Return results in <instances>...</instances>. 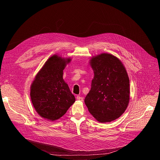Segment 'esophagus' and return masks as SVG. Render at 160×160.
<instances>
[{
	"instance_id": "esophagus-1",
	"label": "esophagus",
	"mask_w": 160,
	"mask_h": 160,
	"mask_svg": "<svg viewBox=\"0 0 160 160\" xmlns=\"http://www.w3.org/2000/svg\"><path fill=\"white\" fill-rule=\"evenodd\" d=\"M77 99L78 101H83V98L82 97H80V96H77Z\"/></svg>"
}]
</instances>
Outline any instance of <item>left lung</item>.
<instances>
[{"mask_svg": "<svg viewBox=\"0 0 160 160\" xmlns=\"http://www.w3.org/2000/svg\"><path fill=\"white\" fill-rule=\"evenodd\" d=\"M90 64L94 77L85 98L90 112L98 122H110L126 110L130 99V82L122 62L112 54L92 58Z\"/></svg>", "mask_w": 160, "mask_h": 160, "instance_id": "1", "label": "left lung"}]
</instances>
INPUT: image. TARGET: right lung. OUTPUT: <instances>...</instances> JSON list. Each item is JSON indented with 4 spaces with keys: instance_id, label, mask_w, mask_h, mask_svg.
I'll return each mask as SVG.
<instances>
[{
    "instance_id": "right-lung-1",
    "label": "right lung",
    "mask_w": 160,
    "mask_h": 160,
    "mask_svg": "<svg viewBox=\"0 0 160 160\" xmlns=\"http://www.w3.org/2000/svg\"><path fill=\"white\" fill-rule=\"evenodd\" d=\"M70 58L57 55L49 58L36 75L30 90L32 104L38 115L54 121L66 112L75 98L62 78L63 70Z\"/></svg>"
}]
</instances>
